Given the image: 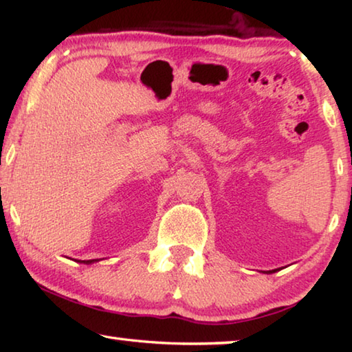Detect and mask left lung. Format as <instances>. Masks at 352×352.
<instances>
[{"label": "left lung", "instance_id": "left-lung-1", "mask_svg": "<svg viewBox=\"0 0 352 352\" xmlns=\"http://www.w3.org/2000/svg\"><path fill=\"white\" fill-rule=\"evenodd\" d=\"M265 273H275V270H269V272H265Z\"/></svg>", "mask_w": 352, "mask_h": 352}]
</instances>
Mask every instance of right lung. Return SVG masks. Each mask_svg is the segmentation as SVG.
I'll list each match as a JSON object with an SVG mask.
<instances>
[{"label": "right lung", "mask_w": 352, "mask_h": 352, "mask_svg": "<svg viewBox=\"0 0 352 352\" xmlns=\"http://www.w3.org/2000/svg\"><path fill=\"white\" fill-rule=\"evenodd\" d=\"M100 259H88V261H77V262H82V264H94V262H99Z\"/></svg>", "instance_id": "right-lung-1"}]
</instances>
